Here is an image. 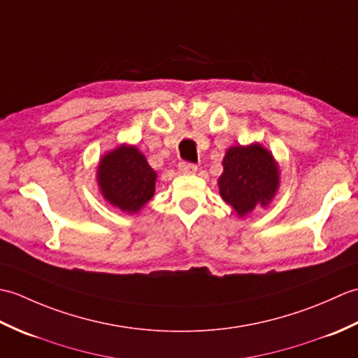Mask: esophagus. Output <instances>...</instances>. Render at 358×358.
Instances as JSON below:
<instances>
[{
	"label": "esophagus",
	"instance_id": "1",
	"mask_svg": "<svg viewBox=\"0 0 358 358\" xmlns=\"http://www.w3.org/2000/svg\"><path fill=\"white\" fill-rule=\"evenodd\" d=\"M178 171L185 175H191L196 172V166L192 163H180L178 164Z\"/></svg>",
	"mask_w": 358,
	"mask_h": 358
}]
</instances>
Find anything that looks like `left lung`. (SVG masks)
Listing matches in <instances>:
<instances>
[{"label":"left lung","mask_w":358,"mask_h":358,"mask_svg":"<svg viewBox=\"0 0 358 358\" xmlns=\"http://www.w3.org/2000/svg\"><path fill=\"white\" fill-rule=\"evenodd\" d=\"M218 178L222 199L243 218L257 206L266 208L280 187V167L272 152L260 143L232 146L223 157Z\"/></svg>","instance_id":"8db88e82"}]
</instances>
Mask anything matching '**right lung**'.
Masks as SVG:
<instances>
[{"instance_id": "right-lung-1", "label": "right lung", "mask_w": 358, "mask_h": 358, "mask_svg": "<svg viewBox=\"0 0 358 358\" xmlns=\"http://www.w3.org/2000/svg\"><path fill=\"white\" fill-rule=\"evenodd\" d=\"M157 172L135 144H120L100 158L96 185L103 199L127 214H138L155 194Z\"/></svg>"}]
</instances>
